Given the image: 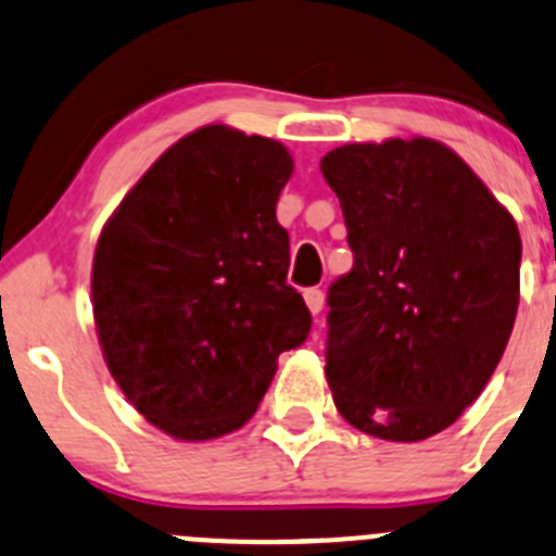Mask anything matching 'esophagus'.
<instances>
[{
    "instance_id": "1",
    "label": "esophagus",
    "mask_w": 556,
    "mask_h": 556,
    "mask_svg": "<svg viewBox=\"0 0 556 556\" xmlns=\"http://www.w3.org/2000/svg\"><path fill=\"white\" fill-rule=\"evenodd\" d=\"M304 301H306V309H309L312 315H320V309H323V290L309 288L304 293Z\"/></svg>"
}]
</instances>
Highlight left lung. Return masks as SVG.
<instances>
[{"label": "left lung", "mask_w": 556, "mask_h": 556, "mask_svg": "<svg viewBox=\"0 0 556 556\" xmlns=\"http://www.w3.org/2000/svg\"><path fill=\"white\" fill-rule=\"evenodd\" d=\"M355 263L328 290L326 380L350 427L418 443L470 407L519 309L521 236L476 170L432 138L323 157Z\"/></svg>", "instance_id": "left-lung-1"}]
</instances>
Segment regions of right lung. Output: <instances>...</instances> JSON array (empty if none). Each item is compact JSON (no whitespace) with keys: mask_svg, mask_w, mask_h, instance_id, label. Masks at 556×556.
<instances>
[{"mask_svg":"<svg viewBox=\"0 0 556 556\" xmlns=\"http://www.w3.org/2000/svg\"><path fill=\"white\" fill-rule=\"evenodd\" d=\"M290 176L279 141L206 124L160 154L102 225L91 263L102 358L168 438L203 443L244 427L279 353L309 333L277 223Z\"/></svg>","mask_w":556,"mask_h":556,"instance_id":"obj_1","label":"right lung"}]
</instances>
